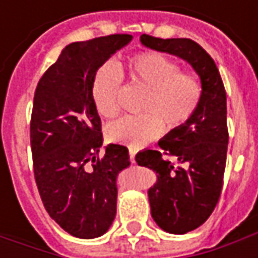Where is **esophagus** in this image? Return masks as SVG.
<instances>
[{"instance_id": "34e87169", "label": "esophagus", "mask_w": 258, "mask_h": 258, "mask_svg": "<svg viewBox=\"0 0 258 258\" xmlns=\"http://www.w3.org/2000/svg\"><path fill=\"white\" fill-rule=\"evenodd\" d=\"M136 148H129V156H131V162H135V155H136Z\"/></svg>"}]
</instances>
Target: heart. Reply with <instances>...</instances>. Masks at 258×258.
<instances>
[{"instance_id": "1", "label": "heart", "mask_w": 258, "mask_h": 258, "mask_svg": "<svg viewBox=\"0 0 258 258\" xmlns=\"http://www.w3.org/2000/svg\"><path fill=\"white\" fill-rule=\"evenodd\" d=\"M126 72L136 85L148 92L138 116H124L110 123L106 135L112 142L139 148L154 141L164 131L185 124L197 112L203 97V86L192 73L181 72L173 60L159 53H139L126 63ZM122 73L116 66L103 64L94 75L92 85L96 110L106 119L119 113L117 94L122 86Z\"/></svg>"}]
</instances>
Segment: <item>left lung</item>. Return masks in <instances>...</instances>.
Listing matches in <instances>:
<instances>
[{
	"instance_id": "1",
	"label": "left lung",
	"mask_w": 258,
	"mask_h": 258,
	"mask_svg": "<svg viewBox=\"0 0 258 258\" xmlns=\"http://www.w3.org/2000/svg\"><path fill=\"white\" fill-rule=\"evenodd\" d=\"M141 43L185 60L203 86L201 103L192 117L165 135L158 142L161 151L144 149L135 158L139 166L156 173V182L148 189L155 223L166 233L186 234L208 220L221 194L228 146L227 96L217 66L198 43L146 34L141 35Z\"/></svg>"
}]
</instances>
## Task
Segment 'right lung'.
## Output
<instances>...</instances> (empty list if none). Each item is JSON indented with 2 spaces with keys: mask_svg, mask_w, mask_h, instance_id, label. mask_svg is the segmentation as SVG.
<instances>
[{
  "mask_svg": "<svg viewBox=\"0 0 258 258\" xmlns=\"http://www.w3.org/2000/svg\"><path fill=\"white\" fill-rule=\"evenodd\" d=\"M113 34L66 45L40 79L30 124L34 176L48 215L77 238L103 235L116 217L117 175L129 166L123 145L104 146L92 96L96 72L132 41Z\"/></svg>",
  "mask_w": 258,
  "mask_h": 258,
  "instance_id": "add662e5",
  "label": "right lung"
}]
</instances>
